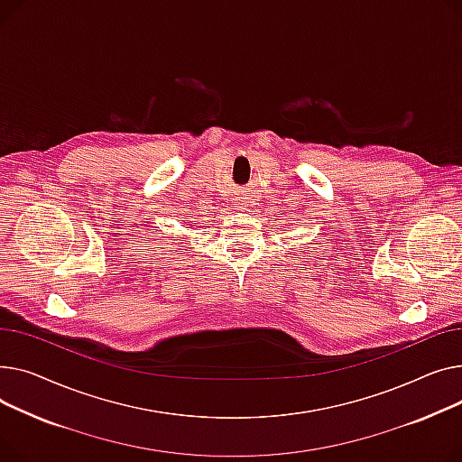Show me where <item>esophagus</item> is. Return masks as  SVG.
<instances>
[{"label": "esophagus", "instance_id": "34e87169", "mask_svg": "<svg viewBox=\"0 0 462 462\" xmlns=\"http://www.w3.org/2000/svg\"><path fill=\"white\" fill-rule=\"evenodd\" d=\"M236 201H238V203H236V207H238V208H246V203H244L242 199H236Z\"/></svg>", "mask_w": 462, "mask_h": 462}]
</instances>
